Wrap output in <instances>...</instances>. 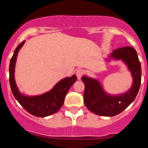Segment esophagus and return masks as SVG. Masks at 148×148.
I'll list each match as a JSON object with an SVG mask.
<instances>
[{"instance_id":"34e87169","label":"esophagus","mask_w":148,"mask_h":148,"mask_svg":"<svg viewBox=\"0 0 148 148\" xmlns=\"http://www.w3.org/2000/svg\"><path fill=\"white\" fill-rule=\"evenodd\" d=\"M83 74H84V70H83V69H77V71H76V75L77 77V79H79L82 77V76L83 75Z\"/></svg>"}]
</instances>
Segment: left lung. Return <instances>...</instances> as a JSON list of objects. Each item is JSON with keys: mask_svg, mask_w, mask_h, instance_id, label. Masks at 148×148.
<instances>
[{"mask_svg": "<svg viewBox=\"0 0 148 148\" xmlns=\"http://www.w3.org/2000/svg\"><path fill=\"white\" fill-rule=\"evenodd\" d=\"M110 56L116 60H122L127 65L133 75V83L127 93L112 96L106 95L96 79L86 76L82 77V81L85 84V105L90 111L101 116H115L124 111L136 98L142 79L141 63L133 47L126 46L115 49Z\"/></svg>", "mask_w": 148, "mask_h": 148, "instance_id": "1", "label": "left lung"}]
</instances>
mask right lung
<instances>
[{"label": "right lung", "mask_w": 148, "mask_h": 148, "mask_svg": "<svg viewBox=\"0 0 148 148\" xmlns=\"http://www.w3.org/2000/svg\"><path fill=\"white\" fill-rule=\"evenodd\" d=\"M23 41L14 51L10 63V84L14 97L24 110L36 117H46L53 115L63 105L65 97L69 88L77 80L76 75L62 79L52 90L42 95L27 97L19 92L15 82V65L18 52L24 44Z\"/></svg>", "instance_id": "obj_1"}]
</instances>
